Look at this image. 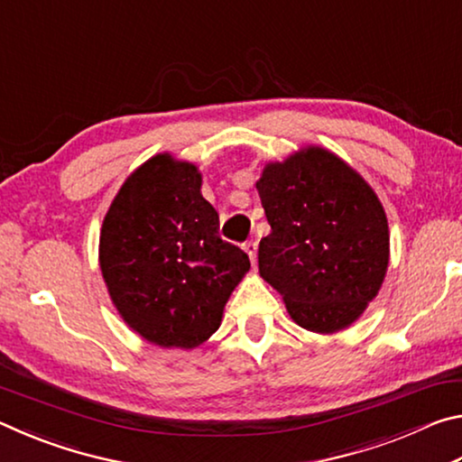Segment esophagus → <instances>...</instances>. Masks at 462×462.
Masks as SVG:
<instances>
[{"label":"esophagus","instance_id":"1","mask_svg":"<svg viewBox=\"0 0 462 462\" xmlns=\"http://www.w3.org/2000/svg\"><path fill=\"white\" fill-rule=\"evenodd\" d=\"M245 250H246V254L250 256V263H256V240H248L246 245H245Z\"/></svg>","mask_w":462,"mask_h":462}]
</instances>
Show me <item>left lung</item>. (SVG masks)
Returning a JSON list of instances; mask_svg holds the SVG:
<instances>
[{
    "mask_svg": "<svg viewBox=\"0 0 462 462\" xmlns=\"http://www.w3.org/2000/svg\"><path fill=\"white\" fill-rule=\"evenodd\" d=\"M256 189L271 224L259 245L261 277L306 330L348 328L389 264L387 216L371 185L334 152L308 146L269 162Z\"/></svg>",
    "mask_w": 462,
    "mask_h": 462,
    "instance_id": "8db88e82",
    "label": "left lung"
}]
</instances>
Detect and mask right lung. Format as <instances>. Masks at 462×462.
Wrapping results in <instances>:
<instances>
[{
	"label": "right lung",
	"instance_id": "obj_1",
	"mask_svg": "<svg viewBox=\"0 0 462 462\" xmlns=\"http://www.w3.org/2000/svg\"><path fill=\"white\" fill-rule=\"evenodd\" d=\"M217 230L191 162L156 154L120 187L101 224L99 267L116 310L144 340L193 348L220 328L250 261Z\"/></svg>",
	"mask_w": 462,
	"mask_h": 462
}]
</instances>
